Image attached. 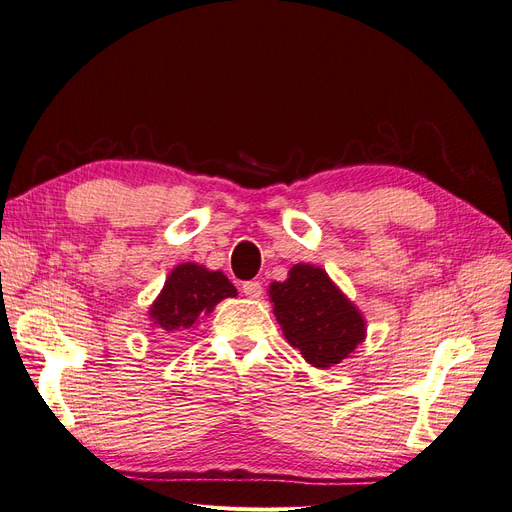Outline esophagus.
Wrapping results in <instances>:
<instances>
[{"mask_svg":"<svg viewBox=\"0 0 512 512\" xmlns=\"http://www.w3.org/2000/svg\"><path fill=\"white\" fill-rule=\"evenodd\" d=\"M241 288H243V292H245V297H250V299H258L260 294H262V284L256 282V280L245 282Z\"/></svg>","mask_w":512,"mask_h":512,"instance_id":"obj_1","label":"esophagus"}]
</instances>
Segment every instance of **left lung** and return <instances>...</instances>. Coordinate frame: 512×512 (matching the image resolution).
<instances>
[{
  "label": "left lung",
  "mask_w": 512,
  "mask_h": 512,
  "mask_svg": "<svg viewBox=\"0 0 512 512\" xmlns=\"http://www.w3.org/2000/svg\"><path fill=\"white\" fill-rule=\"evenodd\" d=\"M269 297L288 344L309 365L342 363L365 339L361 312L320 267L294 265L286 282L269 286Z\"/></svg>",
  "instance_id": "8db88e82"
}]
</instances>
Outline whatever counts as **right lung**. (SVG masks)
<instances>
[{"mask_svg":"<svg viewBox=\"0 0 512 512\" xmlns=\"http://www.w3.org/2000/svg\"><path fill=\"white\" fill-rule=\"evenodd\" d=\"M228 297H237V288L222 271H209L196 262H185L166 277L162 292L149 307V318L162 331H183L194 327Z\"/></svg>","mask_w":512,"mask_h":512,"instance_id":"obj_1","label":"right lung"}]
</instances>
